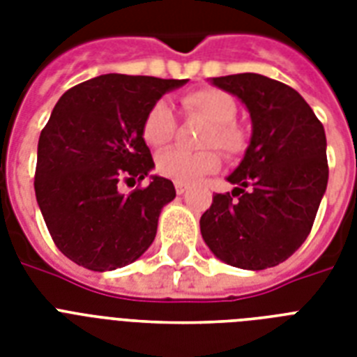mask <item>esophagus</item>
I'll use <instances>...</instances> for the list:
<instances>
[{
	"instance_id": "obj_1",
	"label": "esophagus",
	"mask_w": 357,
	"mask_h": 357,
	"mask_svg": "<svg viewBox=\"0 0 357 357\" xmlns=\"http://www.w3.org/2000/svg\"><path fill=\"white\" fill-rule=\"evenodd\" d=\"M176 185V192H178V195H183L185 190H187V185L185 183H174Z\"/></svg>"
}]
</instances>
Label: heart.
<instances>
[{"mask_svg": "<svg viewBox=\"0 0 357 357\" xmlns=\"http://www.w3.org/2000/svg\"><path fill=\"white\" fill-rule=\"evenodd\" d=\"M181 109L185 116H200L209 122L204 131L202 146L207 150L189 151L183 148H172L157 157L155 168L162 178L176 183H192L206 174L215 172L220 167L217 150L234 157L246 148V133L235 122L237 102L229 92L222 89H198L187 92L181 98ZM178 120L174 109L165 100H159L148 109L142 122V139L151 148H162L174 139Z\"/></svg>", "mask_w": 357, "mask_h": 357, "instance_id": "obj_1", "label": "heart"}]
</instances>
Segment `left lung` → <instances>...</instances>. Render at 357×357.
<instances>
[{
	"instance_id": "left-lung-1",
	"label": "left lung",
	"mask_w": 357,
	"mask_h": 357,
	"mask_svg": "<svg viewBox=\"0 0 357 357\" xmlns=\"http://www.w3.org/2000/svg\"><path fill=\"white\" fill-rule=\"evenodd\" d=\"M241 98L254 133L229 183L200 218L202 237L218 259L263 271L289 259L310 235L328 185L326 135L298 92L259 74L213 77Z\"/></svg>"
}]
</instances>
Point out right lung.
<instances>
[{
	"instance_id": "obj_1",
	"label": "right lung",
	"mask_w": 357,
	"mask_h": 357,
	"mask_svg": "<svg viewBox=\"0 0 357 357\" xmlns=\"http://www.w3.org/2000/svg\"><path fill=\"white\" fill-rule=\"evenodd\" d=\"M187 79L105 74L64 92L38 139L35 195L53 243L89 271L133 263L153 243L167 178L140 181L153 168L142 139L148 109ZM139 183L129 195L118 185Z\"/></svg>"
}]
</instances>
